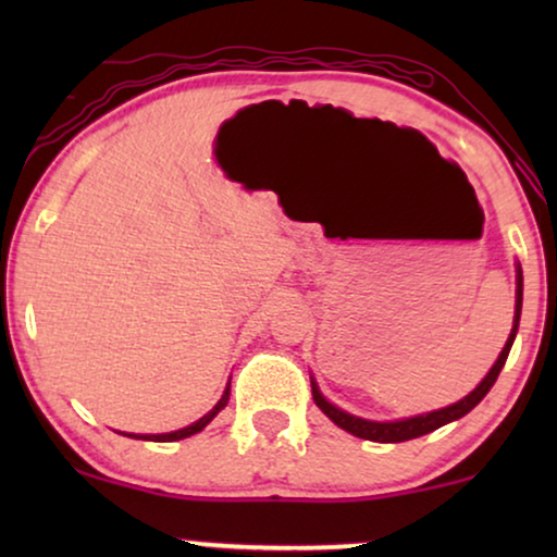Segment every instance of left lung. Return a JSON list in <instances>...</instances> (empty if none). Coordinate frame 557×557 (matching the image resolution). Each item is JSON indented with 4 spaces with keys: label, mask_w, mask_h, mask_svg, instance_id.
<instances>
[{
    "label": "left lung",
    "mask_w": 557,
    "mask_h": 557,
    "mask_svg": "<svg viewBox=\"0 0 557 557\" xmlns=\"http://www.w3.org/2000/svg\"><path fill=\"white\" fill-rule=\"evenodd\" d=\"M520 314H522V265L517 263L515 324H512V332H509L507 345L502 347L497 362L492 364V370L486 372V377L482 380V383H479L474 391L467 395V398H461L459 403H454V406H448V408L431 410V413L413 416V418H403V421H383V423H380V421H364V418H357L352 413H345V410H342V408L332 406V403L322 395V391H319V385L314 383V380H311V395H314V403H317L319 408H322V413L330 418L332 423H337L339 429H345L347 433H352V436H357V438L377 441V444H400V441H410V438L425 436V433L436 431V429H441V425H446V423H451V421H459L461 416H467L471 408H476L479 403H482L484 395L492 391V385L497 383L502 368H505L509 349H512L517 326H520Z\"/></svg>",
    "instance_id": "obj_1"
}]
</instances>
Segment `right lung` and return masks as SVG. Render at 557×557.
Here are the masks:
<instances>
[{"instance_id": "obj_1", "label": "right lung", "mask_w": 557, "mask_h": 557, "mask_svg": "<svg viewBox=\"0 0 557 557\" xmlns=\"http://www.w3.org/2000/svg\"><path fill=\"white\" fill-rule=\"evenodd\" d=\"M227 400H231V383H227V387H225V393H223V398L218 400V406L210 410L208 416H202L200 421H195L193 425H187V429H180V431H172V433H151V436H134V433H126L128 438H144V441H159V444H166V441H180V438H187V436H193V433H200L205 425H208L212 418H215L220 410H223L225 406H227Z\"/></svg>"}]
</instances>
